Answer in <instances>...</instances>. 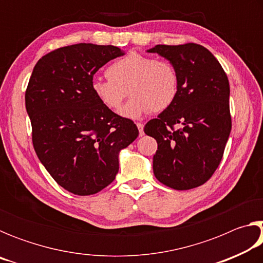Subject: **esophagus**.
Returning a JSON list of instances; mask_svg holds the SVG:
<instances>
[{
	"mask_svg": "<svg viewBox=\"0 0 263 263\" xmlns=\"http://www.w3.org/2000/svg\"><path fill=\"white\" fill-rule=\"evenodd\" d=\"M137 127H138V130H139V135L144 136V124L137 123Z\"/></svg>",
	"mask_w": 263,
	"mask_h": 263,
	"instance_id": "1",
	"label": "esophagus"
}]
</instances>
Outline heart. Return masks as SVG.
<instances>
[{
	"label": "heart",
	"mask_w": 263,
	"mask_h": 263,
	"mask_svg": "<svg viewBox=\"0 0 263 263\" xmlns=\"http://www.w3.org/2000/svg\"><path fill=\"white\" fill-rule=\"evenodd\" d=\"M108 78H95L91 92L99 103L111 111L119 109L128 92L132 97L119 111L136 119L142 115L168 109L179 92V75L172 64L149 55L130 52L106 70Z\"/></svg>",
	"instance_id": "obj_1"
}]
</instances>
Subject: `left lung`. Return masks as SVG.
Segmentation results:
<instances>
[{
	"label": "left lung",
	"instance_id": "8db88e82",
	"mask_svg": "<svg viewBox=\"0 0 263 263\" xmlns=\"http://www.w3.org/2000/svg\"><path fill=\"white\" fill-rule=\"evenodd\" d=\"M147 52L167 59L179 75L174 103L144 128L158 142L154 175L169 188H196L219 166L230 137L229 79L215 55L198 44L157 45Z\"/></svg>",
	"mask_w": 263,
	"mask_h": 263
}]
</instances>
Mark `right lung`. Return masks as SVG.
<instances>
[{
    "mask_svg": "<svg viewBox=\"0 0 263 263\" xmlns=\"http://www.w3.org/2000/svg\"><path fill=\"white\" fill-rule=\"evenodd\" d=\"M125 54L112 45L80 43L44 55L35 64L25 106L38 159L58 184L88 196L115 180L118 155L139 131L99 103L91 92L94 74Z\"/></svg>",
    "mask_w": 263,
    "mask_h": 263,
    "instance_id": "obj_1",
    "label": "right lung"
}]
</instances>
